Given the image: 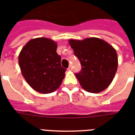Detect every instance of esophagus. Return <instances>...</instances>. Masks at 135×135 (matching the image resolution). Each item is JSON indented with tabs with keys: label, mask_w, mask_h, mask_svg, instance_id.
<instances>
[{
	"label": "esophagus",
	"mask_w": 135,
	"mask_h": 135,
	"mask_svg": "<svg viewBox=\"0 0 135 135\" xmlns=\"http://www.w3.org/2000/svg\"><path fill=\"white\" fill-rule=\"evenodd\" d=\"M67 70L69 71H71L72 70V67H71V66H69V68L67 69Z\"/></svg>",
	"instance_id": "34e87169"
}]
</instances>
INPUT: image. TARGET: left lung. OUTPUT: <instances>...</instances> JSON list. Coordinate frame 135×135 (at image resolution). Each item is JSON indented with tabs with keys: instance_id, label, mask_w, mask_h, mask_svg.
I'll return each mask as SVG.
<instances>
[{
	"instance_id": "1",
	"label": "left lung",
	"mask_w": 135,
	"mask_h": 135,
	"mask_svg": "<svg viewBox=\"0 0 135 135\" xmlns=\"http://www.w3.org/2000/svg\"><path fill=\"white\" fill-rule=\"evenodd\" d=\"M69 42L82 66L81 71L75 74L82 88L92 93H99L106 89L117 70L116 50L97 37L69 40Z\"/></svg>"
}]
</instances>
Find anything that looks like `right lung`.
Instances as JSON below:
<instances>
[{
  "label": "right lung",
  "mask_w": 135,
  "mask_h": 135,
  "mask_svg": "<svg viewBox=\"0 0 135 135\" xmlns=\"http://www.w3.org/2000/svg\"><path fill=\"white\" fill-rule=\"evenodd\" d=\"M57 43L46 37L32 39L19 55L24 78L31 88L42 94L51 93L60 87L66 69L56 52Z\"/></svg>",
  "instance_id": "1"
}]
</instances>
